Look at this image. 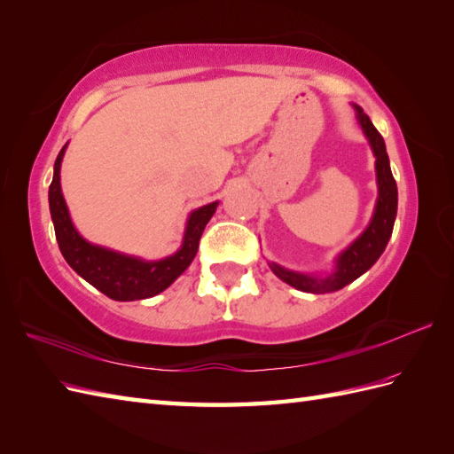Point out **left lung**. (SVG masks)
<instances>
[{
    "label": "left lung",
    "mask_w": 454,
    "mask_h": 454,
    "mask_svg": "<svg viewBox=\"0 0 454 454\" xmlns=\"http://www.w3.org/2000/svg\"><path fill=\"white\" fill-rule=\"evenodd\" d=\"M353 109L355 119L359 122L364 138L369 140L371 150L376 158L374 169L379 197H376V205L369 226L363 230V234L359 238L353 239V242L335 257L332 273H327L324 277L317 273H301L278 265L275 262H269L271 271L281 278V281L298 288V291L302 293L324 294L340 291V288L353 283L355 278H359L363 273L369 271V269L379 262L384 249H387V244L392 236L394 220H396L398 187L390 171L387 144H384L379 130L374 129V124L363 113V109L356 107V105H353Z\"/></svg>",
    "instance_id": "1"
}]
</instances>
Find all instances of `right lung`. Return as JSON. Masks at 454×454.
<instances>
[{
  "mask_svg": "<svg viewBox=\"0 0 454 454\" xmlns=\"http://www.w3.org/2000/svg\"><path fill=\"white\" fill-rule=\"evenodd\" d=\"M66 148L67 144H64L54 161V176L48 187V205H51L58 246L67 265L98 291L119 302L142 301V298L166 291L195 259L202 230L216 212L218 200L191 212L185 222L181 247L176 254L161 259H142L114 252V249L88 242L74 226L60 185V168Z\"/></svg>",
  "mask_w": 454,
  "mask_h": 454,
  "instance_id": "right-lung-1",
  "label": "right lung"
}]
</instances>
